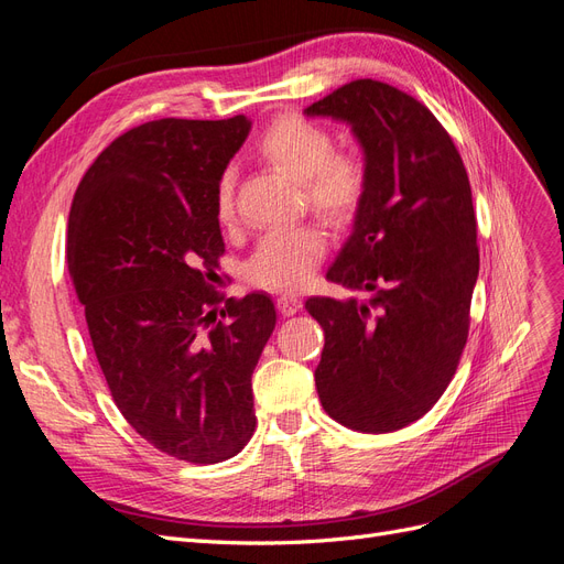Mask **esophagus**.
Instances as JSON below:
<instances>
[{"label": "esophagus", "mask_w": 564, "mask_h": 564, "mask_svg": "<svg viewBox=\"0 0 564 564\" xmlns=\"http://www.w3.org/2000/svg\"><path fill=\"white\" fill-rule=\"evenodd\" d=\"M301 305H303L301 296H299V294H292V292H284V294H280V299H278V308H280V313L286 315V317L299 313Z\"/></svg>", "instance_id": "1"}]
</instances>
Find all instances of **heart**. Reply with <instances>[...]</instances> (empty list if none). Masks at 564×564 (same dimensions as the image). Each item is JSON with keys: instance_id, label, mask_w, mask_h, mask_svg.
<instances>
[{"instance_id": "heart-1", "label": "heart", "mask_w": 564, "mask_h": 564, "mask_svg": "<svg viewBox=\"0 0 564 564\" xmlns=\"http://www.w3.org/2000/svg\"><path fill=\"white\" fill-rule=\"evenodd\" d=\"M334 135L301 115H282L256 141V155L280 174L301 183L308 209L332 228H348L367 197L369 174L352 152L334 150ZM235 172L226 169L216 187V214L224 226L237 220ZM327 253L322 228L305 224L270 230L256 245L245 278L261 289H299Z\"/></svg>"}]
</instances>
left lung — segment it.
I'll list each match as a JSON object with an SVG mask.
<instances>
[{
    "instance_id": "obj_1",
    "label": "left lung",
    "mask_w": 564,
    "mask_h": 564,
    "mask_svg": "<svg viewBox=\"0 0 564 564\" xmlns=\"http://www.w3.org/2000/svg\"><path fill=\"white\" fill-rule=\"evenodd\" d=\"M305 115L348 122L369 174L327 272L369 299L305 301L324 329L317 395L346 429L400 431L442 398L468 340L480 249L466 166L437 117L386 82L344 84Z\"/></svg>"
}]
</instances>
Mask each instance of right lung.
I'll list each match as a JSON object with an SVG mask.
<instances>
[{"label":"right lung","mask_w":564,"mask_h":564,"mask_svg":"<svg viewBox=\"0 0 564 564\" xmlns=\"http://www.w3.org/2000/svg\"><path fill=\"white\" fill-rule=\"evenodd\" d=\"M249 129L245 115L133 127L87 169L67 218V270L110 395L185 464L245 449L251 373L278 322L268 294L226 299L212 284L226 253L216 187Z\"/></svg>","instance_id":"right-lung-1"}]
</instances>
